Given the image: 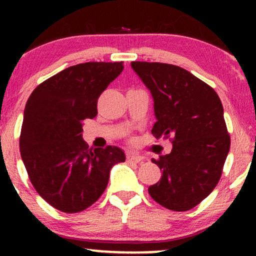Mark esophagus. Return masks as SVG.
<instances>
[{
	"mask_svg": "<svg viewBox=\"0 0 256 256\" xmlns=\"http://www.w3.org/2000/svg\"><path fill=\"white\" fill-rule=\"evenodd\" d=\"M127 160L132 163H141L143 160V156L141 155H135V154H128Z\"/></svg>",
	"mask_w": 256,
	"mask_h": 256,
	"instance_id": "34e87169",
	"label": "esophagus"
}]
</instances>
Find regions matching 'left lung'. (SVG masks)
Returning a JSON list of instances; mask_svg holds the SVG:
<instances>
[{"instance_id": "left-lung-1", "label": "left lung", "mask_w": 256, "mask_h": 256, "mask_svg": "<svg viewBox=\"0 0 256 256\" xmlns=\"http://www.w3.org/2000/svg\"><path fill=\"white\" fill-rule=\"evenodd\" d=\"M154 98L156 138H169L172 149L152 158L162 177L149 186L156 202L171 211H188L208 197L222 177L230 138L218 94L180 66L132 62Z\"/></svg>"}]
</instances>
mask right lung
I'll list each match as a JSON object with an SVG mask.
<instances>
[{
    "label": "right lung",
    "mask_w": 256,
    "mask_h": 256,
    "mask_svg": "<svg viewBox=\"0 0 256 256\" xmlns=\"http://www.w3.org/2000/svg\"><path fill=\"white\" fill-rule=\"evenodd\" d=\"M120 62H90L62 70L40 84L26 101L20 150L38 194L65 213L84 211L106 190L118 146L90 149L82 122L96 116L98 99L120 74Z\"/></svg>",
    "instance_id": "obj_1"
}]
</instances>
